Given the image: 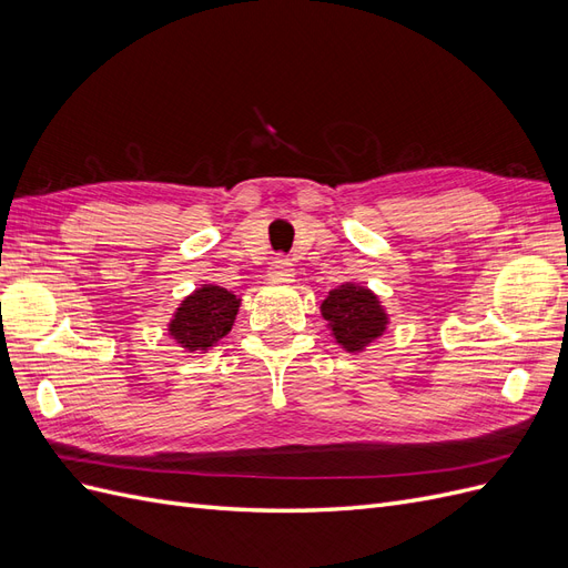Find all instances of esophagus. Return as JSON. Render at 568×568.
Instances as JSON below:
<instances>
[{
  "instance_id": "1",
  "label": "esophagus",
  "mask_w": 568,
  "mask_h": 568,
  "mask_svg": "<svg viewBox=\"0 0 568 568\" xmlns=\"http://www.w3.org/2000/svg\"><path fill=\"white\" fill-rule=\"evenodd\" d=\"M267 280L270 282H280V284H288L294 282V267L286 261V257H277L267 270Z\"/></svg>"
}]
</instances>
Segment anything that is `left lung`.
Segmentation results:
<instances>
[{
	"mask_svg": "<svg viewBox=\"0 0 568 568\" xmlns=\"http://www.w3.org/2000/svg\"><path fill=\"white\" fill-rule=\"evenodd\" d=\"M320 311L322 317L329 322L332 336L338 346L348 353H363L388 326V315L382 301L367 286H357L353 282L332 288L329 296L322 301Z\"/></svg>",
	"mask_w": 568,
	"mask_h": 568,
	"instance_id": "1",
	"label": "left lung"
}]
</instances>
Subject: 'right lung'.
<instances>
[{"mask_svg":"<svg viewBox=\"0 0 568 568\" xmlns=\"http://www.w3.org/2000/svg\"><path fill=\"white\" fill-rule=\"evenodd\" d=\"M239 303L242 298H236L232 291L203 284L180 303L168 324V334L189 353L209 351L232 332Z\"/></svg>","mask_w":568,"mask_h":568,"instance_id":"right-lung-1","label":"right lung"}]
</instances>
